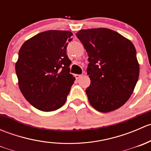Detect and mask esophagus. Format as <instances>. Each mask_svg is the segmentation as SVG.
Wrapping results in <instances>:
<instances>
[{"mask_svg":"<svg viewBox=\"0 0 151 151\" xmlns=\"http://www.w3.org/2000/svg\"><path fill=\"white\" fill-rule=\"evenodd\" d=\"M81 77H82V75H80V74H75V77H76V79H77V80L80 79Z\"/></svg>","mask_w":151,"mask_h":151,"instance_id":"34e87169","label":"esophagus"}]
</instances>
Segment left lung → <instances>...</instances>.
Listing matches in <instances>:
<instances>
[{"label": "left lung", "mask_w": 151, "mask_h": 151, "mask_svg": "<svg viewBox=\"0 0 151 151\" xmlns=\"http://www.w3.org/2000/svg\"><path fill=\"white\" fill-rule=\"evenodd\" d=\"M88 55L87 74L91 85L85 90L91 106L101 112L122 106L137 83L139 66L132 42L118 32L99 28L76 33Z\"/></svg>", "instance_id": "left-lung-1"}]
</instances>
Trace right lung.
<instances>
[{"label": "right lung", "instance_id": "1", "mask_svg": "<svg viewBox=\"0 0 151 151\" xmlns=\"http://www.w3.org/2000/svg\"><path fill=\"white\" fill-rule=\"evenodd\" d=\"M73 33L51 30L38 33L21 47L15 65L19 90L32 106L51 112L65 104L75 77L70 74L66 47Z\"/></svg>", "mask_w": 151, "mask_h": 151}]
</instances>
